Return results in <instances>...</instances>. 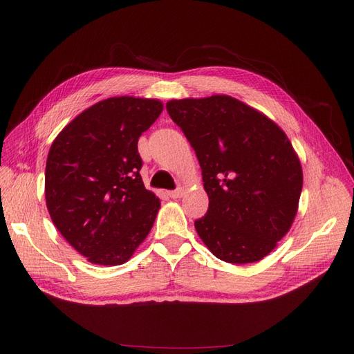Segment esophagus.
Instances as JSON below:
<instances>
[{"label": "esophagus", "mask_w": 354, "mask_h": 354, "mask_svg": "<svg viewBox=\"0 0 354 354\" xmlns=\"http://www.w3.org/2000/svg\"><path fill=\"white\" fill-rule=\"evenodd\" d=\"M185 195V189H177V190H171V192H168V196L171 198V199H178V198H181Z\"/></svg>", "instance_id": "esophagus-1"}]
</instances>
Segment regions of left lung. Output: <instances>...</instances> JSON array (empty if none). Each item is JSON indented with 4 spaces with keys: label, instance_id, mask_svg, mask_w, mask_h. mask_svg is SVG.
Wrapping results in <instances>:
<instances>
[{
    "label": "left lung",
    "instance_id": "left-lung-1",
    "mask_svg": "<svg viewBox=\"0 0 354 354\" xmlns=\"http://www.w3.org/2000/svg\"><path fill=\"white\" fill-rule=\"evenodd\" d=\"M198 156L209 207L195 229L217 259L248 264L291 229L303 189L299 158L270 118L226 94L169 100Z\"/></svg>",
    "mask_w": 354,
    "mask_h": 354
}]
</instances>
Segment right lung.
Listing matches in <instances>:
<instances>
[{"instance_id": "add662e5", "label": "right lung", "mask_w": 354, "mask_h": 354, "mask_svg": "<svg viewBox=\"0 0 354 354\" xmlns=\"http://www.w3.org/2000/svg\"><path fill=\"white\" fill-rule=\"evenodd\" d=\"M162 109L158 99L109 97L73 118L50 147L51 221L93 264L127 263L153 226L160 202L143 185L137 142Z\"/></svg>"}]
</instances>
